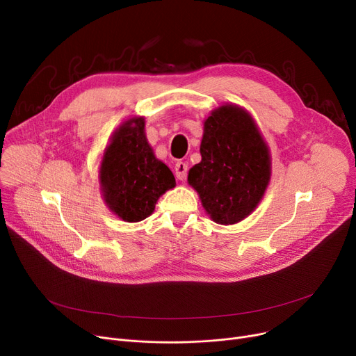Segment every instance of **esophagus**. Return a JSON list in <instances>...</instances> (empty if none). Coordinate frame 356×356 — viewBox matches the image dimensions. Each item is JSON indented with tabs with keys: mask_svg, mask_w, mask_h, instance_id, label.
<instances>
[{
	"mask_svg": "<svg viewBox=\"0 0 356 356\" xmlns=\"http://www.w3.org/2000/svg\"><path fill=\"white\" fill-rule=\"evenodd\" d=\"M175 170H176V177L179 180H186V176H188V164L183 163V161H177L175 165Z\"/></svg>",
	"mask_w": 356,
	"mask_h": 356,
	"instance_id": "34e87169",
	"label": "esophagus"
}]
</instances>
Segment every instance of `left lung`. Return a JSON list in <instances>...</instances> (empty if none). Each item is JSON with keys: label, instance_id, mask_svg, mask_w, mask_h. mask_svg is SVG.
Returning <instances> with one entry per match:
<instances>
[{"label": "left lung", "instance_id": "1", "mask_svg": "<svg viewBox=\"0 0 356 356\" xmlns=\"http://www.w3.org/2000/svg\"><path fill=\"white\" fill-rule=\"evenodd\" d=\"M202 161L189 170V184L211 218L232 225L247 218L270 181L268 147L248 112L223 105L204 121Z\"/></svg>", "mask_w": 356, "mask_h": 356}]
</instances>
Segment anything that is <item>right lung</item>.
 Returning a JSON list of instances; mask_svg holds the SVG:
<instances>
[{"instance_id":"right-lung-1","label":"right lung","mask_w":356,"mask_h":356,"mask_svg":"<svg viewBox=\"0 0 356 356\" xmlns=\"http://www.w3.org/2000/svg\"><path fill=\"white\" fill-rule=\"evenodd\" d=\"M99 173L109 209L127 222L152 215L159 197L176 184L170 168L154 157L147 143L141 117L127 121L115 131Z\"/></svg>"}]
</instances>
